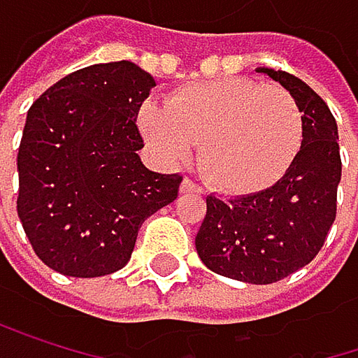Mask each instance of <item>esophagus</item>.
<instances>
[{
	"mask_svg": "<svg viewBox=\"0 0 358 358\" xmlns=\"http://www.w3.org/2000/svg\"><path fill=\"white\" fill-rule=\"evenodd\" d=\"M180 191L187 193V195H201V193H203V189H201L197 182H193L191 178H185L182 185H180Z\"/></svg>",
	"mask_w": 358,
	"mask_h": 358,
	"instance_id": "obj_1",
	"label": "esophagus"
}]
</instances>
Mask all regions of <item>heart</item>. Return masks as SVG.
<instances>
[{
  "mask_svg": "<svg viewBox=\"0 0 358 358\" xmlns=\"http://www.w3.org/2000/svg\"><path fill=\"white\" fill-rule=\"evenodd\" d=\"M144 138L173 165L201 144L199 167L218 191L246 195L273 185L301 144V110L275 85L252 78L195 83L167 97L165 108L144 103Z\"/></svg>",
  "mask_w": 358,
  "mask_h": 358,
  "instance_id": "b5f03b06",
  "label": "heart"
}]
</instances>
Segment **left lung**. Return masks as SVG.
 <instances>
[{"label": "left lung", "instance_id": "1", "mask_svg": "<svg viewBox=\"0 0 358 358\" xmlns=\"http://www.w3.org/2000/svg\"><path fill=\"white\" fill-rule=\"evenodd\" d=\"M259 71L282 85L303 112L301 148L273 187L236 199L208 195L195 248L214 273L271 285L322 248L338 214L342 159L338 122L322 97L293 73Z\"/></svg>", "mask_w": 358, "mask_h": 358}]
</instances>
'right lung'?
<instances>
[{"mask_svg":"<svg viewBox=\"0 0 358 358\" xmlns=\"http://www.w3.org/2000/svg\"><path fill=\"white\" fill-rule=\"evenodd\" d=\"M155 78L131 61L73 71L27 112L16 210L31 248L73 278L118 271L142 222L178 197L182 176L144 167L136 124Z\"/></svg>","mask_w":358,"mask_h":358,"instance_id":"add662e5","label":"right lung"}]
</instances>
